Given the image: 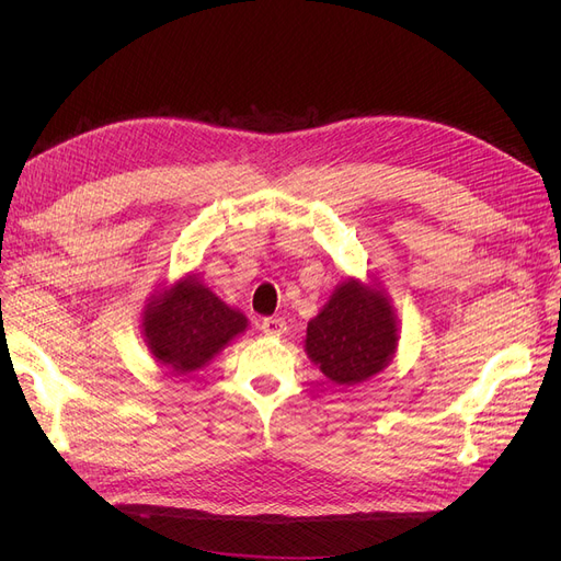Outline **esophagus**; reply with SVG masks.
<instances>
[{
	"label": "esophagus",
	"mask_w": 561,
	"mask_h": 561,
	"mask_svg": "<svg viewBox=\"0 0 561 561\" xmlns=\"http://www.w3.org/2000/svg\"><path fill=\"white\" fill-rule=\"evenodd\" d=\"M261 330L265 336H282L286 334V320L284 318H263L261 320Z\"/></svg>",
	"instance_id": "esophagus-1"
}]
</instances>
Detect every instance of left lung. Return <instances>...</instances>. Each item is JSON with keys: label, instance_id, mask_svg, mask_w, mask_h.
Returning <instances> with one entry per match:
<instances>
[{"label": "left lung", "instance_id": "left-lung-1", "mask_svg": "<svg viewBox=\"0 0 561 561\" xmlns=\"http://www.w3.org/2000/svg\"><path fill=\"white\" fill-rule=\"evenodd\" d=\"M398 341V316L387 293L350 277L309 320L305 350L328 379L352 387L385 370Z\"/></svg>", "mask_w": 561, "mask_h": 561}]
</instances>
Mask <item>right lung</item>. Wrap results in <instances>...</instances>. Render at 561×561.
<instances>
[{"instance_id": "1", "label": "right lung", "mask_w": 561, "mask_h": 561, "mask_svg": "<svg viewBox=\"0 0 561 561\" xmlns=\"http://www.w3.org/2000/svg\"><path fill=\"white\" fill-rule=\"evenodd\" d=\"M142 339L150 355L174 375L209 364L225 345L248 330V318L225 305L195 275L157 290L142 309Z\"/></svg>"}]
</instances>
